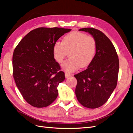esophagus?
<instances>
[{"label": "esophagus", "mask_w": 133, "mask_h": 133, "mask_svg": "<svg viewBox=\"0 0 133 133\" xmlns=\"http://www.w3.org/2000/svg\"><path fill=\"white\" fill-rule=\"evenodd\" d=\"M65 78H69L71 76V75L70 74H69V73H66H66H65Z\"/></svg>", "instance_id": "obj_1"}]
</instances>
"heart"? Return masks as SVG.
Segmentation results:
<instances>
[{"mask_svg": "<svg viewBox=\"0 0 133 133\" xmlns=\"http://www.w3.org/2000/svg\"><path fill=\"white\" fill-rule=\"evenodd\" d=\"M97 50V42L91 36L80 31H73L64 37L62 42H56L53 48V55L62 63L69 52V58L62 64L63 69L72 72L87 67L93 60Z\"/></svg>", "mask_w": 133, "mask_h": 133, "instance_id": "obj_1", "label": "heart"}]
</instances>
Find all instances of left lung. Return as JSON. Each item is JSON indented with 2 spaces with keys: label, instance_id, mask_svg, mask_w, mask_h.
Wrapping results in <instances>:
<instances>
[{
  "label": "left lung",
  "instance_id": "obj_1",
  "mask_svg": "<svg viewBox=\"0 0 133 133\" xmlns=\"http://www.w3.org/2000/svg\"><path fill=\"white\" fill-rule=\"evenodd\" d=\"M88 32L97 42L95 57L88 68L74 75L77 79L75 94L84 107L95 109L102 106L116 87L119 62L111 42L103 32L92 28L80 29Z\"/></svg>",
  "mask_w": 133,
  "mask_h": 133
}]
</instances>
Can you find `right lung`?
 <instances>
[{
  "instance_id": "obj_1",
  "label": "right lung",
  "mask_w": 133,
  "mask_h": 133,
  "mask_svg": "<svg viewBox=\"0 0 133 133\" xmlns=\"http://www.w3.org/2000/svg\"><path fill=\"white\" fill-rule=\"evenodd\" d=\"M70 29L38 28L30 31L15 48L13 74L23 98L36 108L48 107L57 98L65 74L54 58V43Z\"/></svg>"
}]
</instances>
